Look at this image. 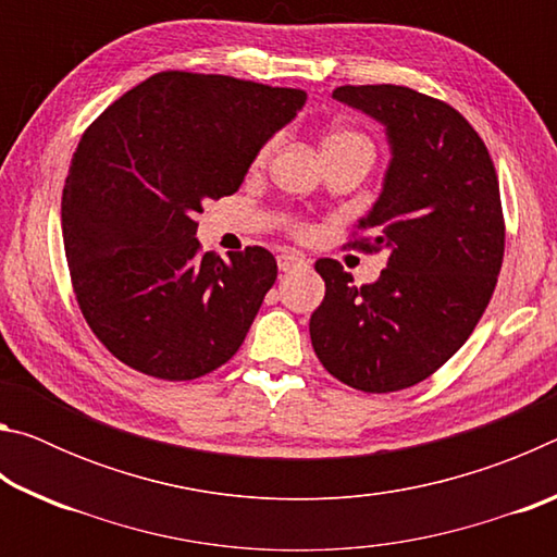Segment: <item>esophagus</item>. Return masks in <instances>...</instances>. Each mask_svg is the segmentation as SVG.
Here are the masks:
<instances>
[{"mask_svg": "<svg viewBox=\"0 0 557 557\" xmlns=\"http://www.w3.org/2000/svg\"><path fill=\"white\" fill-rule=\"evenodd\" d=\"M277 265L282 272H295V270H307L309 262L301 256H297V252H280Z\"/></svg>", "mask_w": 557, "mask_h": 557, "instance_id": "1", "label": "esophagus"}]
</instances>
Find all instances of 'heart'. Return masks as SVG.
I'll use <instances>...</instances> for the list:
<instances>
[{
    "instance_id": "1",
    "label": "heart",
    "mask_w": 557,
    "mask_h": 557,
    "mask_svg": "<svg viewBox=\"0 0 557 557\" xmlns=\"http://www.w3.org/2000/svg\"><path fill=\"white\" fill-rule=\"evenodd\" d=\"M277 143H280V137H270L268 143L258 149L256 164L268 162V157L275 152ZM348 147H369L371 149V143H369V137L361 135V132H356V129H336V132H332V135H326L322 143L324 152H334V149H348Z\"/></svg>"
}]
</instances>
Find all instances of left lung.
<instances>
[{
  "instance_id": "left-lung-1",
  "label": "left lung",
  "mask_w": 557,
  "mask_h": 557,
  "mask_svg": "<svg viewBox=\"0 0 557 557\" xmlns=\"http://www.w3.org/2000/svg\"><path fill=\"white\" fill-rule=\"evenodd\" d=\"M334 98L379 120L391 145L383 191L351 245L385 250L373 285L356 287L332 258L317 260L326 292L309 319L324 369L363 393L425 381L482 319L504 262L498 178L476 129L405 86H342Z\"/></svg>"
}]
</instances>
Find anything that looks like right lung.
<instances>
[{"label": "right lung", "mask_w": 557, "mask_h": 557, "mask_svg": "<svg viewBox=\"0 0 557 557\" xmlns=\"http://www.w3.org/2000/svg\"><path fill=\"white\" fill-rule=\"evenodd\" d=\"M305 90L164 71L83 132L61 228L75 299L102 346L139 373L194 381L238 351L277 280L272 252H201L196 213L240 188Z\"/></svg>", "instance_id": "obj_1"}]
</instances>
